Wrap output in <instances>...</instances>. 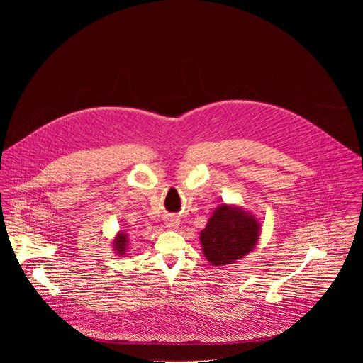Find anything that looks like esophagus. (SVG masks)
<instances>
[{"label":"esophagus","instance_id":"1","mask_svg":"<svg viewBox=\"0 0 363 363\" xmlns=\"http://www.w3.org/2000/svg\"><path fill=\"white\" fill-rule=\"evenodd\" d=\"M167 225H168V227H172V228H175V227H178V225H179V221H178L177 218L171 217V218H168V220H167Z\"/></svg>","mask_w":363,"mask_h":363}]
</instances>
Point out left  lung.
Here are the masks:
<instances>
[{
  "label": "left lung",
  "mask_w": 363,
  "mask_h": 363,
  "mask_svg": "<svg viewBox=\"0 0 363 363\" xmlns=\"http://www.w3.org/2000/svg\"><path fill=\"white\" fill-rule=\"evenodd\" d=\"M260 238V223L248 211L223 203L199 234L202 252L211 266L233 264L252 251Z\"/></svg>",
  "instance_id": "1"
}]
</instances>
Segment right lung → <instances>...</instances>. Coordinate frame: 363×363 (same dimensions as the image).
Returning a JSON list of instances; mask_svg holds the SVG:
<instances>
[{"label": "right lung", "mask_w": 363, "mask_h": 363, "mask_svg": "<svg viewBox=\"0 0 363 363\" xmlns=\"http://www.w3.org/2000/svg\"><path fill=\"white\" fill-rule=\"evenodd\" d=\"M129 244V237L123 231H121L115 240H113V250L118 252V255H125Z\"/></svg>", "instance_id": "add662e5"}]
</instances>
